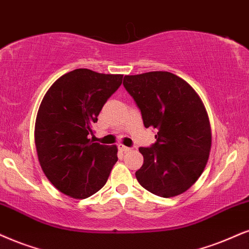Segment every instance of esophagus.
<instances>
[{
    "instance_id": "1",
    "label": "esophagus",
    "mask_w": 249,
    "mask_h": 249,
    "mask_svg": "<svg viewBox=\"0 0 249 249\" xmlns=\"http://www.w3.org/2000/svg\"><path fill=\"white\" fill-rule=\"evenodd\" d=\"M118 149L121 150V152H123V153H127V152H130L131 148L124 146V144H122V143H119L118 144Z\"/></svg>"
}]
</instances>
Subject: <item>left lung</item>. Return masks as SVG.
<instances>
[{
  "label": "left lung",
  "mask_w": 249,
  "mask_h": 249,
  "mask_svg": "<svg viewBox=\"0 0 249 249\" xmlns=\"http://www.w3.org/2000/svg\"><path fill=\"white\" fill-rule=\"evenodd\" d=\"M123 85L144 127L157 131L155 143L139 148L143 164L135 172L138 181L162 197L184 193L203 172L212 146L202 101L186 81L165 71L125 75Z\"/></svg>",
  "instance_id": "8db88e82"
}]
</instances>
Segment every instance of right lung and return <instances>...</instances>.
<instances>
[{
	"instance_id": "right-lung-1",
	"label": "right lung",
	"mask_w": 249,
	"mask_h": 249,
	"mask_svg": "<svg viewBox=\"0 0 249 249\" xmlns=\"http://www.w3.org/2000/svg\"><path fill=\"white\" fill-rule=\"evenodd\" d=\"M123 74L77 69L58 78L37 111L36 146L43 172L62 193L86 199L105 186L117 147L93 142V125Z\"/></svg>"
}]
</instances>
